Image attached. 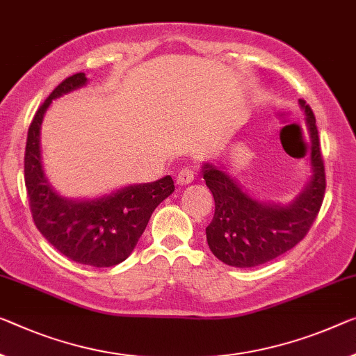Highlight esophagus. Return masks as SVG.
Returning a JSON list of instances; mask_svg holds the SVG:
<instances>
[{
    "instance_id": "obj_1",
    "label": "esophagus",
    "mask_w": 356,
    "mask_h": 356,
    "mask_svg": "<svg viewBox=\"0 0 356 356\" xmlns=\"http://www.w3.org/2000/svg\"><path fill=\"white\" fill-rule=\"evenodd\" d=\"M194 178H195L194 168L193 167H183L177 175V183L181 184V186H186V184L193 183Z\"/></svg>"
}]
</instances>
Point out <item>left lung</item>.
I'll return each instance as SVG.
<instances>
[{"mask_svg": "<svg viewBox=\"0 0 356 356\" xmlns=\"http://www.w3.org/2000/svg\"><path fill=\"white\" fill-rule=\"evenodd\" d=\"M300 108L312 141L310 183L286 205L261 204L220 168L204 165V179L215 199V215L207 226L211 253L232 267H254L296 247L310 231L325 199L326 175L320 151L318 130L310 106L302 98Z\"/></svg>", "mask_w": 356, "mask_h": 356, "instance_id": "left-lung-1", "label": "left lung"}]
</instances>
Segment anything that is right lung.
Returning <instances> with one entry per match:
<instances>
[{
	"mask_svg": "<svg viewBox=\"0 0 356 356\" xmlns=\"http://www.w3.org/2000/svg\"><path fill=\"white\" fill-rule=\"evenodd\" d=\"M84 73L62 81L38 109L25 147V186L35 226L52 247L71 261L111 267L129 258L156 207L175 191L170 175L154 183L135 184L94 200H70L46 179L41 162L40 130L54 98L86 86Z\"/></svg>",
	"mask_w": 356,
	"mask_h": 356,
	"instance_id": "right-lung-1",
	"label": "right lung"
}]
</instances>
